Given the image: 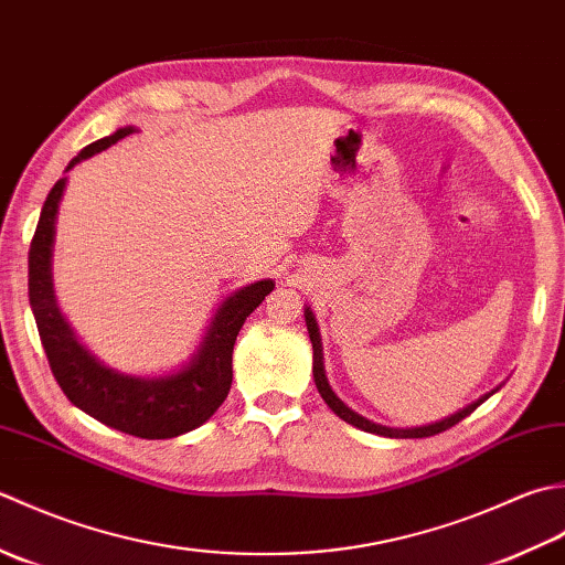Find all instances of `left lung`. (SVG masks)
Instances as JSON below:
<instances>
[{
  "instance_id": "1",
  "label": "left lung",
  "mask_w": 565,
  "mask_h": 565,
  "mask_svg": "<svg viewBox=\"0 0 565 565\" xmlns=\"http://www.w3.org/2000/svg\"><path fill=\"white\" fill-rule=\"evenodd\" d=\"M305 321H307V331H309V341H312V351H315V361H312V373H315V385L319 390V395L324 397L327 405L331 407V412L341 417L343 422H349L351 427L355 429H363L367 434H377V436H390V439H424V436H434V434H441L446 429L456 427L460 419H466L470 412H476L482 402H486L490 395L498 393L500 387L490 390L482 397H478L476 402H470L463 409H458L451 417H444L441 422H431V424H424V427H409V429H397V427H383V424H375L371 419L361 417L359 412H353L349 405H343V402L333 393L329 380H327V371H324V351H321V337H319V327H317V319L315 312L309 307H305Z\"/></svg>"
}]
</instances>
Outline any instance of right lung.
<instances>
[{"mask_svg":"<svg viewBox=\"0 0 565 565\" xmlns=\"http://www.w3.org/2000/svg\"><path fill=\"white\" fill-rule=\"evenodd\" d=\"M134 131V126H124L89 143L67 163L65 172ZM65 185L67 178H61L45 198L29 250V302L57 385L89 417L138 439H172L202 427L232 390V353L241 327L273 292L275 282L258 280L228 295L214 312L198 351L178 371L156 377L114 371L77 341L55 302L53 244Z\"/></svg>","mask_w":565,"mask_h":565,"instance_id":"obj_1","label":"right lung"}]
</instances>
